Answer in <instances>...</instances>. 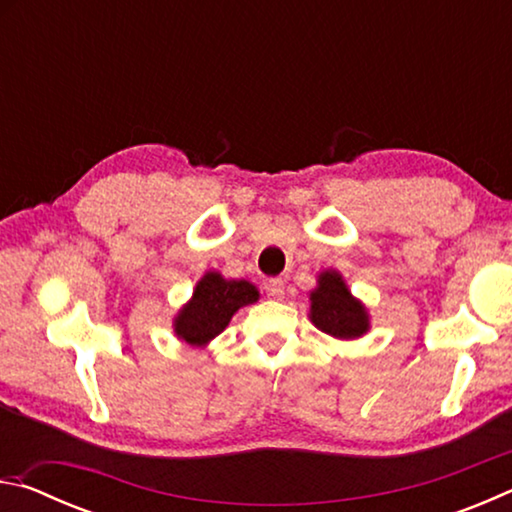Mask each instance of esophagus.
<instances>
[{"label":"esophagus","mask_w":512,"mask_h":512,"mask_svg":"<svg viewBox=\"0 0 512 512\" xmlns=\"http://www.w3.org/2000/svg\"><path fill=\"white\" fill-rule=\"evenodd\" d=\"M266 289H268V293H271L273 298H282L284 296V282L280 280V277H273V280H268Z\"/></svg>","instance_id":"esophagus-1"}]
</instances>
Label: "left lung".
I'll return each mask as SVG.
<instances>
[{
    "instance_id": "obj_1",
    "label": "left lung",
    "mask_w": 512,
    "mask_h": 512,
    "mask_svg": "<svg viewBox=\"0 0 512 512\" xmlns=\"http://www.w3.org/2000/svg\"><path fill=\"white\" fill-rule=\"evenodd\" d=\"M311 320L334 339H357L368 332V314L359 300L350 296L339 273H320L318 289L311 291Z\"/></svg>"
}]
</instances>
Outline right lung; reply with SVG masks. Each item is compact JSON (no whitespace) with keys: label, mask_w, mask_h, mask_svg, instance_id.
<instances>
[{"label":"right lung","mask_w":512,"mask_h":512,"mask_svg":"<svg viewBox=\"0 0 512 512\" xmlns=\"http://www.w3.org/2000/svg\"><path fill=\"white\" fill-rule=\"evenodd\" d=\"M259 298L246 280H223L219 273H207L196 284L194 298L176 318V334L189 345H205L219 336L235 311Z\"/></svg>","instance_id":"1"}]
</instances>
